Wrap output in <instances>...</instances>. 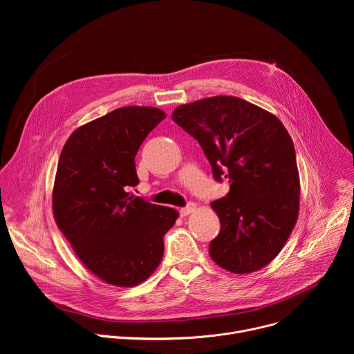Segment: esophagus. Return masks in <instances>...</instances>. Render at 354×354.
Listing matches in <instances>:
<instances>
[{
  "instance_id": "1",
  "label": "esophagus",
  "mask_w": 354,
  "mask_h": 354,
  "mask_svg": "<svg viewBox=\"0 0 354 354\" xmlns=\"http://www.w3.org/2000/svg\"><path fill=\"white\" fill-rule=\"evenodd\" d=\"M194 210H196V205H194V203H189L186 207H182V209L179 210V213H180L182 217H186V216L192 214Z\"/></svg>"
}]
</instances>
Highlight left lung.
Wrapping results in <instances>:
<instances>
[{"label": "left lung", "instance_id": "8db88e82", "mask_svg": "<svg viewBox=\"0 0 354 354\" xmlns=\"http://www.w3.org/2000/svg\"><path fill=\"white\" fill-rule=\"evenodd\" d=\"M172 120L198 141L216 180L230 182L212 203L221 224L210 257L245 274L269 265L283 249L299 210L292 140L270 112L236 96H212L178 106Z\"/></svg>", "mask_w": 354, "mask_h": 354}]
</instances>
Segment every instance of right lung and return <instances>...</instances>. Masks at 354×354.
<instances>
[{"mask_svg": "<svg viewBox=\"0 0 354 354\" xmlns=\"http://www.w3.org/2000/svg\"><path fill=\"white\" fill-rule=\"evenodd\" d=\"M165 118L158 108H119L74 130L62 149L55 220L86 269L112 286L133 287L154 273L179 216L127 192L138 183L140 145Z\"/></svg>", "mask_w": 354, "mask_h": 354, "instance_id": "1", "label": "right lung"}]
</instances>
